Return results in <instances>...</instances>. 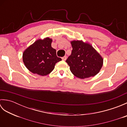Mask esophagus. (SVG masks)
Wrapping results in <instances>:
<instances>
[{"instance_id": "34e87169", "label": "esophagus", "mask_w": 127, "mask_h": 127, "mask_svg": "<svg viewBox=\"0 0 127 127\" xmlns=\"http://www.w3.org/2000/svg\"><path fill=\"white\" fill-rule=\"evenodd\" d=\"M66 58H67V57L66 56H64L63 57H62V60H63V61H66Z\"/></svg>"}]
</instances>
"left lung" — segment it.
I'll use <instances>...</instances> for the list:
<instances>
[{
	"mask_svg": "<svg viewBox=\"0 0 127 127\" xmlns=\"http://www.w3.org/2000/svg\"><path fill=\"white\" fill-rule=\"evenodd\" d=\"M72 47L71 55L66 62L72 74L81 79L93 77L99 73L104 59L89 42L82 40L70 41Z\"/></svg>",
	"mask_w": 127,
	"mask_h": 127,
	"instance_id": "1",
	"label": "left lung"
}]
</instances>
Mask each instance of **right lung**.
<instances>
[{
    "label": "right lung",
    "mask_w": 127,
    "mask_h": 127,
    "mask_svg": "<svg viewBox=\"0 0 127 127\" xmlns=\"http://www.w3.org/2000/svg\"><path fill=\"white\" fill-rule=\"evenodd\" d=\"M52 42V39L48 37L37 39L23 51V63L32 73L46 76L53 71L57 62L62 61L51 46Z\"/></svg>",
    "instance_id": "1"
}]
</instances>
